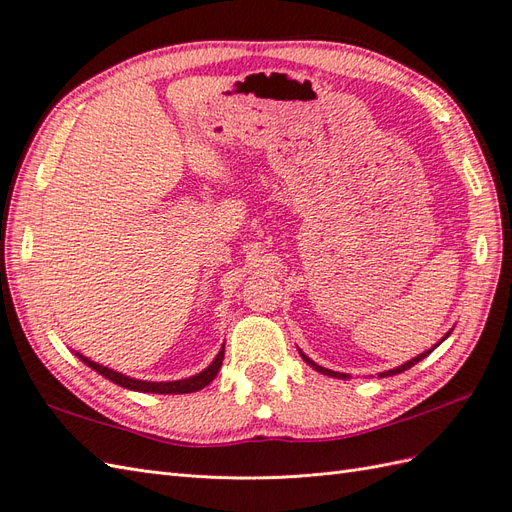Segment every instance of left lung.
Wrapping results in <instances>:
<instances>
[{"label": "left lung", "mask_w": 512, "mask_h": 512, "mask_svg": "<svg viewBox=\"0 0 512 512\" xmlns=\"http://www.w3.org/2000/svg\"><path fill=\"white\" fill-rule=\"evenodd\" d=\"M450 332H452V330H450ZM450 332H448V334H450ZM448 334H446V337H448ZM446 337H444V339H446ZM444 339H442V341H444ZM442 341H440V343H442ZM440 343H437V345H440ZM437 345H435V347H437ZM435 347H431V349H429V352H425V354H420V356H416V358H412V360H407L405 364H401V367H397V369H392V371H384V373H379V377L397 375V373H403V371H407V369H412L416 362H420L422 358H427V356H429V354L433 352V349H435ZM300 356H302V358L306 360V364H311V367H313L315 371H319V373H324V375H330V377H339V379H347V377H349V375H345V373H337V371H330V369H324V367H319V364H315V362H313V360H311L309 356H304L302 352H300Z\"/></svg>", "instance_id": "1"}]
</instances>
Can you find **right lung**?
I'll return each mask as SVG.
<instances>
[{
	"label": "right lung",
	"mask_w": 512,
	"mask_h": 512,
	"mask_svg": "<svg viewBox=\"0 0 512 512\" xmlns=\"http://www.w3.org/2000/svg\"><path fill=\"white\" fill-rule=\"evenodd\" d=\"M87 367H92L96 373H100L102 377L111 379L113 384H118L122 388H128V390H137V392H156V394H186V392H197L201 388H206L212 379L216 377L218 369H221L223 364V358H225V345L221 347V352L216 354V358L212 360V364L208 369H203L201 373L193 375V377H186V379H175V382H143V379H135V377H128V375H122L118 371H113L109 367H102V364L85 358L81 354H77Z\"/></svg>",
	"instance_id": "obj_1"
}]
</instances>
